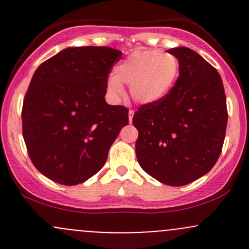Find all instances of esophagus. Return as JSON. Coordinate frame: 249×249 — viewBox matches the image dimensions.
<instances>
[{
  "instance_id": "34e87169",
  "label": "esophagus",
  "mask_w": 249,
  "mask_h": 249,
  "mask_svg": "<svg viewBox=\"0 0 249 249\" xmlns=\"http://www.w3.org/2000/svg\"><path fill=\"white\" fill-rule=\"evenodd\" d=\"M132 118H134V110L130 109L129 110V120H130V123L132 122Z\"/></svg>"
}]
</instances>
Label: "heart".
Segmentation results:
<instances>
[{"instance_id": "obj_1", "label": "heart", "mask_w": 249, "mask_h": 249, "mask_svg": "<svg viewBox=\"0 0 249 249\" xmlns=\"http://www.w3.org/2000/svg\"><path fill=\"white\" fill-rule=\"evenodd\" d=\"M180 72L178 57L159 49L132 52L114 69L107 79V92L119 101L124 96L123 84L130 85L132 100L140 105H154L171 92Z\"/></svg>"}]
</instances>
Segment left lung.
Segmentation results:
<instances>
[{
  "mask_svg": "<svg viewBox=\"0 0 249 249\" xmlns=\"http://www.w3.org/2000/svg\"><path fill=\"white\" fill-rule=\"evenodd\" d=\"M167 53L179 60V77L164 100L141 106L132 123L139 130L141 167L164 184L180 187L217 162L227 131V99L219 73L201 55L185 47Z\"/></svg>",
  "mask_w": 249,
  "mask_h": 249,
  "instance_id": "obj_1",
  "label": "left lung"
}]
</instances>
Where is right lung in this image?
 I'll return each instance as SVG.
<instances>
[{"mask_svg":"<svg viewBox=\"0 0 249 249\" xmlns=\"http://www.w3.org/2000/svg\"><path fill=\"white\" fill-rule=\"evenodd\" d=\"M122 52L70 47L38 66L22 104V136L32 164L64 185L102 169L129 109L105 100L107 78Z\"/></svg>","mask_w":249,"mask_h":249,"instance_id":"1","label":"right lung"}]
</instances>
